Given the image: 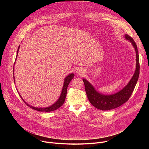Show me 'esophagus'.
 I'll list each match as a JSON object with an SVG mask.
<instances>
[{"label": "esophagus", "instance_id": "34e87169", "mask_svg": "<svg viewBox=\"0 0 149 149\" xmlns=\"http://www.w3.org/2000/svg\"><path fill=\"white\" fill-rule=\"evenodd\" d=\"M76 72L78 74H82L83 72H84V70L82 68H78L77 70H76Z\"/></svg>", "mask_w": 149, "mask_h": 149}]
</instances>
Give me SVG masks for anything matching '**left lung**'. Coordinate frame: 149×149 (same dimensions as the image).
<instances>
[{"mask_svg": "<svg viewBox=\"0 0 149 149\" xmlns=\"http://www.w3.org/2000/svg\"><path fill=\"white\" fill-rule=\"evenodd\" d=\"M124 37L126 40H128L132 43L133 47L134 48L136 55V70L128 84L123 89L115 94L104 95L98 92L93 85L86 79H82L87 97L90 103L97 109L105 111L120 107L129 99L138 81L140 74V64L137 45L133 39L129 35L125 34Z\"/></svg>", "mask_w": 149, "mask_h": 149, "instance_id": "8db88e82", "label": "left lung"}]
</instances>
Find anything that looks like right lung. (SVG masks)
<instances>
[{
	"mask_svg": "<svg viewBox=\"0 0 149 149\" xmlns=\"http://www.w3.org/2000/svg\"><path fill=\"white\" fill-rule=\"evenodd\" d=\"M19 48H20V46H19L17 51V54H16L15 62H16V58H17V54H18ZM15 63H14V66H15ZM13 72H14V67H13ZM13 74H14V73H13ZM74 77V74L73 73L70 74L69 75H68L65 77V78L64 79V82H63V87H62V91H61V95H60L59 98L58 99V100L54 104H52V105H51V106H49V107H33V106L29 105L26 101H25L23 99V98L22 97V96L20 95V94L19 93V95L21 97V98L22 99V100L24 101V102L28 106V107H29L30 108H31V109H32L35 110H36V111H45V112L52 111L56 110L58 109H59L60 107H61V106L63 105V104L64 103L65 100V98H66L67 93L68 86L70 82L73 79ZM13 79H14V82H15L14 75H13ZM17 92H18V90H17Z\"/></svg>",
	"mask_w": 149,
	"mask_h": 149,
	"instance_id": "add662e5",
	"label": "right lung"
}]
</instances>
